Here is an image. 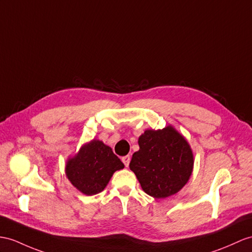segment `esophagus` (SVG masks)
<instances>
[{"instance_id":"1","label":"esophagus","mask_w":252,"mask_h":252,"mask_svg":"<svg viewBox=\"0 0 252 252\" xmlns=\"http://www.w3.org/2000/svg\"><path fill=\"white\" fill-rule=\"evenodd\" d=\"M122 161H123V163L125 164V167H128V165H129V162H130V156L126 155L124 157H122Z\"/></svg>"}]
</instances>
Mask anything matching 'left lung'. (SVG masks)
<instances>
[{"mask_svg":"<svg viewBox=\"0 0 252 252\" xmlns=\"http://www.w3.org/2000/svg\"><path fill=\"white\" fill-rule=\"evenodd\" d=\"M138 143L140 149L133 153L129 168L144 192L156 199L179 192L189 181L194 162L186 139L169 125L145 130Z\"/></svg>","mask_w":252,"mask_h":252,"instance_id":"1","label":"left lung"}]
</instances>
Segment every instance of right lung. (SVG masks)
<instances>
[{
	"label": "right lung",
	"instance_id": "add662e5",
	"mask_svg": "<svg viewBox=\"0 0 252 252\" xmlns=\"http://www.w3.org/2000/svg\"><path fill=\"white\" fill-rule=\"evenodd\" d=\"M124 168L120 158L102 141L92 140L66 162L67 179L87 195L99 193L106 188L115 171Z\"/></svg>",
	"mask_w": 252,
	"mask_h": 252
}]
</instances>
